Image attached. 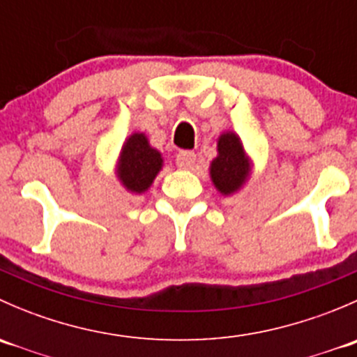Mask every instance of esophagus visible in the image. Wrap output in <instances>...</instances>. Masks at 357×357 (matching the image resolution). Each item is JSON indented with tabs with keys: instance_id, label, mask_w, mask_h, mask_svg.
<instances>
[{
	"instance_id": "esophagus-1",
	"label": "esophagus",
	"mask_w": 357,
	"mask_h": 357,
	"mask_svg": "<svg viewBox=\"0 0 357 357\" xmlns=\"http://www.w3.org/2000/svg\"><path fill=\"white\" fill-rule=\"evenodd\" d=\"M176 164L179 169H192L195 164V153L190 152V150H183L176 155Z\"/></svg>"
}]
</instances>
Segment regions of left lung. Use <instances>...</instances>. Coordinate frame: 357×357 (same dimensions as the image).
I'll list each match as a JSON object with an SVG mask.
<instances>
[{"label": "left lung", "mask_w": 357, "mask_h": 357, "mask_svg": "<svg viewBox=\"0 0 357 357\" xmlns=\"http://www.w3.org/2000/svg\"><path fill=\"white\" fill-rule=\"evenodd\" d=\"M211 181L221 195H235L252 172V162L236 132L226 131L218 138V157L211 162Z\"/></svg>", "instance_id": "1"}]
</instances>
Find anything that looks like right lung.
I'll return each instance as SVG.
<instances>
[{
  "label": "right lung",
  "mask_w": 357,
  "mask_h": 357,
  "mask_svg": "<svg viewBox=\"0 0 357 357\" xmlns=\"http://www.w3.org/2000/svg\"><path fill=\"white\" fill-rule=\"evenodd\" d=\"M162 165V153L150 145L145 132H132L122 145L115 174L129 193L142 195L152 186Z\"/></svg>",
  "instance_id": "add662e5"
}]
</instances>
